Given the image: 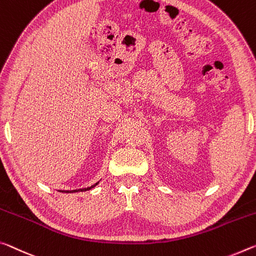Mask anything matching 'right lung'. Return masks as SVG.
I'll return each instance as SVG.
<instances>
[{
    "label": "right lung",
    "instance_id": "1",
    "mask_svg": "<svg viewBox=\"0 0 256 256\" xmlns=\"http://www.w3.org/2000/svg\"><path fill=\"white\" fill-rule=\"evenodd\" d=\"M96 184H93V186H88V188H83V189H76V190H66V192H64V190H62V192H86V190H90L91 188H93V186H96Z\"/></svg>",
    "mask_w": 256,
    "mask_h": 256
}]
</instances>
